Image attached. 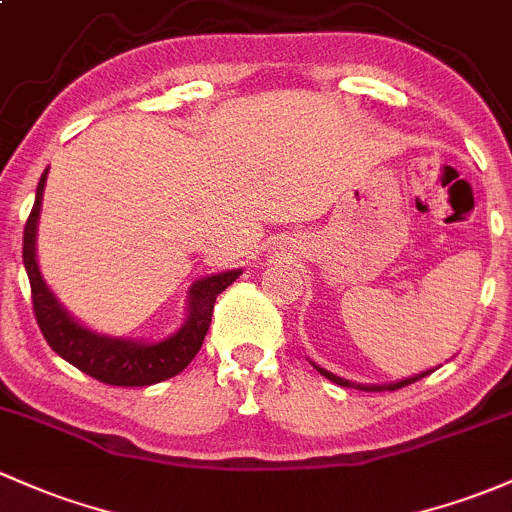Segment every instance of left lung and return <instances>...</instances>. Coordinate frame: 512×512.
Returning <instances> with one entry per match:
<instances>
[{
	"label": "left lung",
	"instance_id": "obj_1",
	"mask_svg": "<svg viewBox=\"0 0 512 512\" xmlns=\"http://www.w3.org/2000/svg\"><path fill=\"white\" fill-rule=\"evenodd\" d=\"M317 371L322 373L324 378H329V381H334L337 383V386H344V388H349V386H354V383H349V381H344V378H339V376H334V373H329V371H324V368H320V366H315ZM434 371V368H432ZM432 371H425V373H417V376H412V378H405V381H398V383H388V386H354V388H359V390H398V388H405V386H410V383H415V381H420V378H425V376H430Z\"/></svg>",
	"mask_w": 512,
	"mask_h": 512
}]
</instances>
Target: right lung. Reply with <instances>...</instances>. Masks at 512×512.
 Returning a JSON list of instances; mask_svg holds the SVG:
<instances>
[{
	"label": "right lung",
	"instance_id": "add662e5",
	"mask_svg": "<svg viewBox=\"0 0 512 512\" xmlns=\"http://www.w3.org/2000/svg\"><path fill=\"white\" fill-rule=\"evenodd\" d=\"M46 173L38 180L34 210H31L24 227V266L26 273H29L31 302H34V315L43 339L68 364L80 368L87 376L97 378L100 383H107V386L141 388L178 376L195 359L202 342H205V334L212 322L214 300L239 278L241 271H227L219 273V276L197 280L190 288L188 322L166 342L134 344L87 332L78 322L70 320L68 312L58 305V300L53 298L51 290L43 283L41 273H38L36 222L38 212H41Z\"/></svg>",
	"mask_w": 512,
	"mask_h": 512
}]
</instances>
